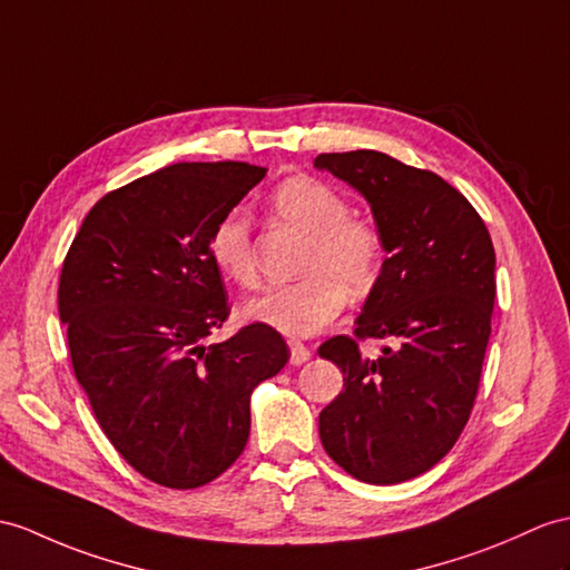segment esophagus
Instances as JSON below:
<instances>
[{
  "label": "esophagus",
  "instance_id": "1",
  "mask_svg": "<svg viewBox=\"0 0 570 570\" xmlns=\"http://www.w3.org/2000/svg\"><path fill=\"white\" fill-rule=\"evenodd\" d=\"M287 345H289V363L293 365H304L312 357V351L302 341L293 338V341H287Z\"/></svg>",
  "mask_w": 570,
  "mask_h": 570
}]
</instances>
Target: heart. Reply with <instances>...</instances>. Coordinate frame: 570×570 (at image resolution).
<instances>
[{"mask_svg": "<svg viewBox=\"0 0 570 570\" xmlns=\"http://www.w3.org/2000/svg\"><path fill=\"white\" fill-rule=\"evenodd\" d=\"M277 222L309 237L302 258L304 277L293 285L266 287L244 304L248 322L307 338L336 318L348 293L360 297L377 283L382 234L370 219L351 215L343 193L314 176H289L271 196ZM215 268L237 285L256 283L252 227L242 210L222 217L210 234Z\"/></svg>", "mask_w": 570, "mask_h": 570, "instance_id": "obj_1", "label": "heart"}]
</instances>
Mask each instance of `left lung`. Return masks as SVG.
<instances>
[{
  "mask_svg": "<svg viewBox=\"0 0 570 570\" xmlns=\"http://www.w3.org/2000/svg\"><path fill=\"white\" fill-rule=\"evenodd\" d=\"M314 166L370 205L386 258L355 337L395 345L377 358L348 336L318 348L345 382L318 413V438L357 481H409L452 450L474 406L495 299L491 234L445 178L382 151L318 155Z\"/></svg>",
  "mask_w": 570,
  "mask_h": 570,
  "instance_id": "left-lung-1",
  "label": "left lung"
}]
</instances>
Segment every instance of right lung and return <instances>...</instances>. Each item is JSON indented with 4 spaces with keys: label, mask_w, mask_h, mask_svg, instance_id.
<instances>
[{
    "label": "right lung",
    "mask_w": 570,
    "mask_h": 570,
    "mask_svg": "<svg viewBox=\"0 0 570 570\" xmlns=\"http://www.w3.org/2000/svg\"><path fill=\"white\" fill-rule=\"evenodd\" d=\"M266 171L164 166L96 203L65 258L58 307L77 382L122 460L169 489H198L237 462L254 386L289 357L263 324L205 343L229 316L210 234Z\"/></svg>",
    "instance_id": "obj_1"
}]
</instances>
